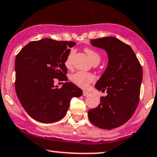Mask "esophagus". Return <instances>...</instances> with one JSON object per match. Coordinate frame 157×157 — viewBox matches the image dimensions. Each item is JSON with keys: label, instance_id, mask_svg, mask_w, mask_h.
Here are the masks:
<instances>
[{"label": "esophagus", "instance_id": "1", "mask_svg": "<svg viewBox=\"0 0 157 157\" xmlns=\"http://www.w3.org/2000/svg\"><path fill=\"white\" fill-rule=\"evenodd\" d=\"M90 93L88 91H86V90H84L83 91V96L84 97H87V96H89Z\"/></svg>", "mask_w": 157, "mask_h": 157}]
</instances>
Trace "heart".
<instances>
[{"instance_id": "b5f03b06", "label": "heart", "mask_w": 157, "mask_h": 157, "mask_svg": "<svg viewBox=\"0 0 157 157\" xmlns=\"http://www.w3.org/2000/svg\"><path fill=\"white\" fill-rule=\"evenodd\" d=\"M85 52L93 63L96 61H100L101 57L97 52L90 48L85 49ZM75 49H71L70 52H69L65 60V66L67 68H69L71 66V61H72V58L75 56ZM94 80H95V77L92 74L85 72V71H77L71 76V80L73 81L74 83L82 88H87L90 82H94Z\"/></svg>"}]
</instances>
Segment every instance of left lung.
Masks as SVG:
<instances>
[{
  "label": "left lung",
  "mask_w": 157,
  "mask_h": 157,
  "mask_svg": "<svg viewBox=\"0 0 157 157\" xmlns=\"http://www.w3.org/2000/svg\"><path fill=\"white\" fill-rule=\"evenodd\" d=\"M95 48L106 51L108 63L95 85L96 89L105 91L97 107L88 110L90 121L97 127L112 129L127 122L139 102L143 69L129 45L116 37L90 39Z\"/></svg>",
  "instance_id": "1"
}]
</instances>
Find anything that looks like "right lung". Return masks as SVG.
<instances>
[{
	"instance_id": "1",
	"label": "right lung",
	"mask_w": 157,
	"mask_h": 157,
	"mask_svg": "<svg viewBox=\"0 0 157 157\" xmlns=\"http://www.w3.org/2000/svg\"><path fill=\"white\" fill-rule=\"evenodd\" d=\"M74 41L44 39L25 46L15 59V90L22 106L31 118L44 124L56 122L69 109L71 97H80L82 90L72 82L60 88L56 79L66 80L65 60Z\"/></svg>"
}]
</instances>
